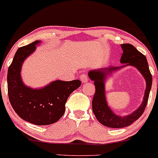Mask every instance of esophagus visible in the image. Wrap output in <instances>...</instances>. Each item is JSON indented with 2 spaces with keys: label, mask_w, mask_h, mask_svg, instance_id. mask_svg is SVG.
Returning a JSON list of instances; mask_svg holds the SVG:
<instances>
[{
  "label": "esophagus",
  "mask_w": 158,
  "mask_h": 158,
  "mask_svg": "<svg viewBox=\"0 0 158 158\" xmlns=\"http://www.w3.org/2000/svg\"><path fill=\"white\" fill-rule=\"evenodd\" d=\"M80 78H81V82L84 83H84L88 82V81H89L88 77L86 75H85V74H82V75L81 76V77H80Z\"/></svg>",
  "instance_id": "34e87169"
}]
</instances>
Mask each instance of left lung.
I'll return each instance as SVG.
<instances>
[{
    "mask_svg": "<svg viewBox=\"0 0 158 158\" xmlns=\"http://www.w3.org/2000/svg\"><path fill=\"white\" fill-rule=\"evenodd\" d=\"M121 47L123 53L120 63L125 65L118 67L109 66L90 70L88 73L89 77L94 81L95 86V93L92 103L94 114L101 124L113 128H121L129 126L140 117L146 107L152 84V76L148 68L146 56L136 50V48L131 44H122ZM127 65L134 67L141 72L146 80L147 86L141 106L131 114L121 117L115 114L108 106L106 100L105 81L108 75H111L114 71Z\"/></svg>",
    "mask_w": 158,
    "mask_h": 158,
    "instance_id": "8db88e82",
    "label": "left lung"
}]
</instances>
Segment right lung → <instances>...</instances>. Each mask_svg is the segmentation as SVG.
I'll list each match as a JSON object with an SVG mask.
<instances>
[{"label":"right lung","mask_w":158,"mask_h":158,"mask_svg":"<svg viewBox=\"0 0 158 158\" xmlns=\"http://www.w3.org/2000/svg\"><path fill=\"white\" fill-rule=\"evenodd\" d=\"M40 42L35 41L18 49L8 69V95L12 108L22 119L33 125H48L63 116L67 99L81 82L57 80L40 89L26 86L21 77L22 64Z\"/></svg>","instance_id":"right-lung-1"}]
</instances>
